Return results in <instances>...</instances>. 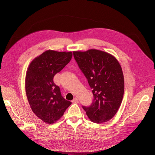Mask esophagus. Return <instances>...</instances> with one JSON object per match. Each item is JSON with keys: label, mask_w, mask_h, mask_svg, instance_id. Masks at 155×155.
Listing matches in <instances>:
<instances>
[{"label": "esophagus", "mask_w": 155, "mask_h": 155, "mask_svg": "<svg viewBox=\"0 0 155 155\" xmlns=\"http://www.w3.org/2000/svg\"><path fill=\"white\" fill-rule=\"evenodd\" d=\"M72 102H75V103H78V99L77 97H75V98H74V99L72 100Z\"/></svg>", "instance_id": "34e87169"}]
</instances>
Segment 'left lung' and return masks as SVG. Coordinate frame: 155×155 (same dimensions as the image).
<instances>
[{
	"instance_id": "1",
	"label": "left lung",
	"mask_w": 155,
	"mask_h": 155,
	"mask_svg": "<svg viewBox=\"0 0 155 155\" xmlns=\"http://www.w3.org/2000/svg\"><path fill=\"white\" fill-rule=\"evenodd\" d=\"M73 53L93 90L92 104L83 106L87 117L98 124L110 120L121 105L124 91V76L120 63L111 54L98 50Z\"/></svg>"
}]
</instances>
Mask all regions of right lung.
<instances>
[{
    "label": "right lung",
    "mask_w": 155,
    "mask_h": 155,
    "mask_svg": "<svg viewBox=\"0 0 155 155\" xmlns=\"http://www.w3.org/2000/svg\"><path fill=\"white\" fill-rule=\"evenodd\" d=\"M72 53L47 50L32 61L28 68L25 88L27 98L35 115L48 124L63 115L72 104L61 94L53 82L54 76L67 65Z\"/></svg>",
    "instance_id": "right-lung-1"
}]
</instances>
